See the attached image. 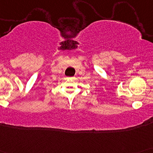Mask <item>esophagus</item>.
<instances>
[{"instance_id": "1", "label": "esophagus", "mask_w": 153, "mask_h": 153, "mask_svg": "<svg viewBox=\"0 0 153 153\" xmlns=\"http://www.w3.org/2000/svg\"><path fill=\"white\" fill-rule=\"evenodd\" d=\"M73 78H74V77H72V79H73Z\"/></svg>"}]
</instances>
